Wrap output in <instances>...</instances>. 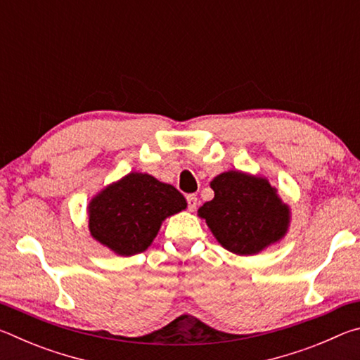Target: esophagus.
I'll return each mask as SVG.
<instances>
[{"mask_svg":"<svg viewBox=\"0 0 360 360\" xmlns=\"http://www.w3.org/2000/svg\"><path fill=\"white\" fill-rule=\"evenodd\" d=\"M187 203H188V211H195L198 206V198L197 195H187Z\"/></svg>","mask_w":360,"mask_h":360,"instance_id":"1","label":"esophagus"}]
</instances>
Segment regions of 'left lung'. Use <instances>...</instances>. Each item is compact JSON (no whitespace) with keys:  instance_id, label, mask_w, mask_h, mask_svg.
Returning <instances> with one entry per match:
<instances>
[{"instance_id":"obj_1","label":"left lung","mask_w":360,"mask_h":360,"mask_svg":"<svg viewBox=\"0 0 360 360\" xmlns=\"http://www.w3.org/2000/svg\"><path fill=\"white\" fill-rule=\"evenodd\" d=\"M214 198L198 208L219 245L238 255H255L289 231L290 206L265 176L229 169L211 181Z\"/></svg>"}]
</instances>
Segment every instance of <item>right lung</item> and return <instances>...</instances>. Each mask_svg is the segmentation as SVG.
<instances>
[{
  "mask_svg": "<svg viewBox=\"0 0 360 360\" xmlns=\"http://www.w3.org/2000/svg\"><path fill=\"white\" fill-rule=\"evenodd\" d=\"M187 208L178 188L148 173L131 172L94 195L87 206L95 241L122 257L148 249L167 217Z\"/></svg>",
  "mask_w": 360,
  "mask_h": 360,
  "instance_id": "obj_1",
  "label": "right lung"
}]
</instances>
